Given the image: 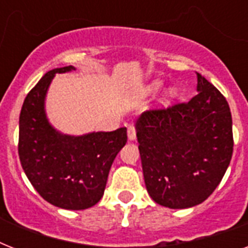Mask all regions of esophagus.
<instances>
[{
  "instance_id": "esophagus-1",
  "label": "esophagus",
  "mask_w": 248,
  "mask_h": 248,
  "mask_svg": "<svg viewBox=\"0 0 248 248\" xmlns=\"http://www.w3.org/2000/svg\"><path fill=\"white\" fill-rule=\"evenodd\" d=\"M127 136H128V140L130 141H134V140L136 139V132H135V127L132 126V124H130L127 128Z\"/></svg>"
}]
</instances>
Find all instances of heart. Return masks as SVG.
I'll use <instances>...</instances> for the list:
<instances>
[{"label": "heart", "mask_w": 248, "mask_h": 248, "mask_svg": "<svg viewBox=\"0 0 248 248\" xmlns=\"http://www.w3.org/2000/svg\"><path fill=\"white\" fill-rule=\"evenodd\" d=\"M159 87H161V82H159V81H155V82H152L151 85L148 86V91L155 93V91H157ZM175 95H176V91H175V89H172V87L166 89L165 93H163V95H162V103H169V101H171L173 97H175Z\"/></svg>", "instance_id": "obj_1"}]
</instances>
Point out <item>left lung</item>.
Here are the masks:
<instances>
[{"mask_svg":"<svg viewBox=\"0 0 248 248\" xmlns=\"http://www.w3.org/2000/svg\"><path fill=\"white\" fill-rule=\"evenodd\" d=\"M188 103L141 113L135 122L144 181L155 203L189 208L211 196L233 155L228 101L200 73Z\"/></svg>","mask_w":248,"mask_h":248,"instance_id":"8db88e82","label":"left lung"}]
</instances>
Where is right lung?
Instances as JSON below:
<instances>
[{
	"label": "right lung",
	"mask_w": 248,
	"mask_h": 248,
	"mask_svg": "<svg viewBox=\"0 0 248 248\" xmlns=\"http://www.w3.org/2000/svg\"><path fill=\"white\" fill-rule=\"evenodd\" d=\"M48 71L25 97L19 118V158L25 175L45 201L64 210H86L101 200L109 170L127 143V128L69 135L46 114V96L56 73Z\"/></svg>",
	"instance_id": "right-lung-1"
}]
</instances>
